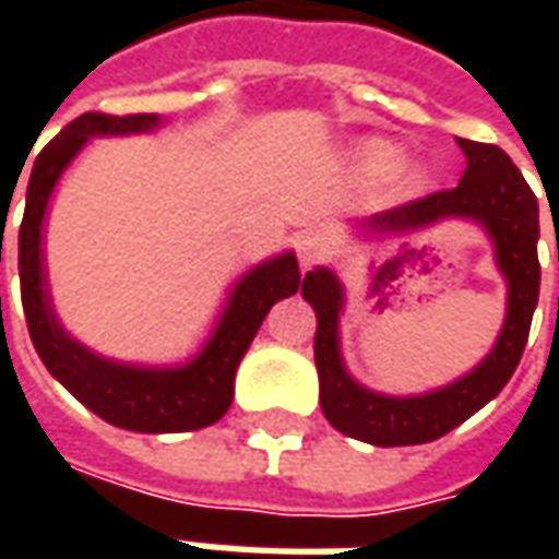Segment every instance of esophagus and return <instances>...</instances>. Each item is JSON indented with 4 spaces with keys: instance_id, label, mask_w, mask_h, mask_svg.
<instances>
[{
    "instance_id": "esophagus-1",
    "label": "esophagus",
    "mask_w": 559,
    "mask_h": 559,
    "mask_svg": "<svg viewBox=\"0 0 559 559\" xmlns=\"http://www.w3.org/2000/svg\"><path fill=\"white\" fill-rule=\"evenodd\" d=\"M296 254H299L302 269H311L317 266V263H323L329 254L326 236H320V233H302V236L296 239Z\"/></svg>"
}]
</instances>
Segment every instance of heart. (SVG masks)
Returning <instances> with one entry per match:
<instances>
[{"mask_svg": "<svg viewBox=\"0 0 559 559\" xmlns=\"http://www.w3.org/2000/svg\"><path fill=\"white\" fill-rule=\"evenodd\" d=\"M401 160H404V148L399 143H392V140H368V143L356 148V170L368 182H383V179H389L391 173L401 166ZM392 182H395V191L401 197H416L428 188L431 176H428V170L421 164H411V167H402L392 177Z\"/></svg>", "mask_w": 559, "mask_h": 559, "instance_id": "1", "label": "heart"}]
</instances>
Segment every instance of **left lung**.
<instances>
[{
	"label": "left lung",
	"instance_id": "obj_1",
	"mask_svg": "<svg viewBox=\"0 0 559 559\" xmlns=\"http://www.w3.org/2000/svg\"><path fill=\"white\" fill-rule=\"evenodd\" d=\"M467 170L452 191L413 200L356 224L362 239L407 236L440 221H473L493 245V263L506 281L503 329L488 356L473 371L421 395H386L362 386L341 356L344 284L326 266L302 278L305 302L314 308V362L320 374V407L332 428L371 445H419L443 437L500 395L515 374L527 344L530 320L539 302V203L524 176L500 146L457 138ZM413 254L389 260L386 272Z\"/></svg>",
	"mask_w": 559,
	"mask_h": 559
}]
</instances>
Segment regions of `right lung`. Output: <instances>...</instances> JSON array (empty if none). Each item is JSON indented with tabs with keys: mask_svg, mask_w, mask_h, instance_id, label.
<instances>
[{
	"mask_svg": "<svg viewBox=\"0 0 559 559\" xmlns=\"http://www.w3.org/2000/svg\"><path fill=\"white\" fill-rule=\"evenodd\" d=\"M158 126L160 116L155 114H83L41 148L32 164L26 212L20 224V293L26 326L41 362L83 407L126 431L179 433L206 428L230 411L236 368L251 347L257 329L272 305L299 290L302 275L293 251L248 269L227 293L206 344L188 362H116L68 335L56 317L44 257V218L53 188L92 138L148 134Z\"/></svg>",
	"mask_w": 559,
	"mask_h": 559,
	"instance_id": "obj_1",
	"label": "right lung"
}]
</instances>
